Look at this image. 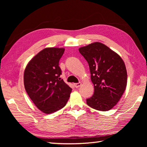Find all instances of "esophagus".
Returning <instances> with one entry per match:
<instances>
[{
	"instance_id": "esophagus-1",
	"label": "esophagus",
	"mask_w": 147,
	"mask_h": 147,
	"mask_svg": "<svg viewBox=\"0 0 147 147\" xmlns=\"http://www.w3.org/2000/svg\"><path fill=\"white\" fill-rule=\"evenodd\" d=\"M81 85H82V83H80V82L77 83H75V84H74V86H75V87L76 88H79Z\"/></svg>"
}]
</instances>
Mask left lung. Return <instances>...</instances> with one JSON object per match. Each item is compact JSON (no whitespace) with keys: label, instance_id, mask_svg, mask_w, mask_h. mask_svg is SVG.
Here are the masks:
<instances>
[{"label":"left lung","instance_id":"8db88e82","mask_svg":"<svg viewBox=\"0 0 147 147\" xmlns=\"http://www.w3.org/2000/svg\"><path fill=\"white\" fill-rule=\"evenodd\" d=\"M90 67L94 92L86 104L91 108L107 111L119 100L127 85V71L117 53L100 42L79 48Z\"/></svg>","mask_w":147,"mask_h":147}]
</instances>
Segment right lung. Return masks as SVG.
Segmentation results:
<instances>
[{"label": "right lung", "instance_id": "add662e5", "mask_svg": "<svg viewBox=\"0 0 147 147\" xmlns=\"http://www.w3.org/2000/svg\"><path fill=\"white\" fill-rule=\"evenodd\" d=\"M65 49L47 48L31 59L25 69V90L35 106L46 114L63 108L68 101L72 88L60 75L59 62Z\"/></svg>", "mask_w": 147, "mask_h": 147}]
</instances>
